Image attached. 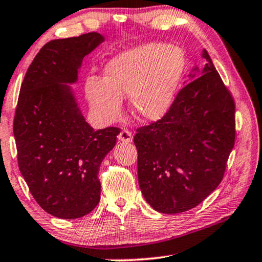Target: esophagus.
Listing matches in <instances>:
<instances>
[{
	"mask_svg": "<svg viewBox=\"0 0 262 262\" xmlns=\"http://www.w3.org/2000/svg\"><path fill=\"white\" fill-rule=\"evenodd\" d=\"M119 141L123 142V143L132 142L133 141V134H132L129 130H127V129L122 130L119 134Z\"/></svg>",
	"mask_w": 262,
	"mask_h": 262,
	"instance_id": "obj_1",
	"label": "esophagus"
}]
</instances>
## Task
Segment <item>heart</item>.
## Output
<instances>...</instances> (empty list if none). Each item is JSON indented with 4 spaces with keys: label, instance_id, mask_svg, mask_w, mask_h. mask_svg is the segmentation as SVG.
<instances>
[{
    "label": "heart",
    "instance_id": "obj_1",
    "mask_svg": "<svg viewBox=\"0 0 262 262\" xmlns=\"http://www.w3.org/2000/svg\"><path fill=\"white\" fill-rule=\"evenodd\" d=\"M184 69L185 57L179 47L165 43L133 47L110 59L104 79H88L86 98L95 115L104 122L119 119L127 96L130 112L140 121L157 122L171 109Z\"/></svg>",
    "mask_w": 262,
    "mask_h": 262
}]
</instances>
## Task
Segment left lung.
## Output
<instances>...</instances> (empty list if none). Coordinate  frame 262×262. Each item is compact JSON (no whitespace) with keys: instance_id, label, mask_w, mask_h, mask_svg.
<instances>
[{"instance_id":"1","label":"left lung","mask_w":262,"mask_h":262,"mask_svg":"<svg viewBox=\"0 0 262 262\" xmlns=\"http://www.w3.org/2000/svg\"><path fill=\"white\" fill-rule=\"evenodd\" d=\"M163 119L138 129L141 193L163 213L202 203L223 178L235 142V104L205 50Z\"/></svg>"}]
</instances>
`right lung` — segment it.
Segmentation results:
<instances>
[{
    "instance_id": "right-lung-1",
    "label": "right lung",
    "mask_w": 262,
    "mask_h": 262,
    "mask_svg": "<svg viewBox=\"0 0 262 262\" xmlns=\"http://www.w3.org/2000/svg\"><path fill=\"white\" fill-rule=\"evenodd\" d=\"M99 33L47 42L21 84L14 119L17 163L32 196L46 212L75 220L101 198L99 166L120 129L94 130L71 85L83 59L104 42Z\"/></svg>"
}]
</instances>
